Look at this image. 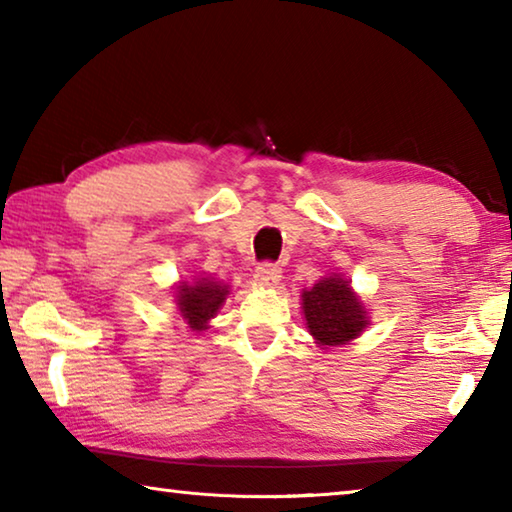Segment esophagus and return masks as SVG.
Wrapping results in <instances>:
<instances>
[{"mask_svg":"<svg viewBox=\"0 0 512 512\" xmlns=\"http://www.w3.org/2000/svg\"><path fill=\"white\" fill-rule=\"evenodd\" d=\"M255 280L266 287H275L282 280V268L273 262H262L255 268Z\"/></svg>","mask_w":512,"mask_h":512,"instance_id":"1","label":"esophagus"}]
</instances>
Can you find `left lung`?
I'll return each instance as SVG.
<instances>
[{
	"mask_svg": "<svg viewBox=\"0 0 512 512\" xmlns=\"http://www.w3.org/2000/svg\"><path fill=\"white\" fill-rule=\"evenodd\" d=\"M309 334L320 345H343L366 327V311L341 277H325L302 293Z\"/></svg>",
	"mask_w": 512,
	"mask_h": 512,
	"instance_id": "obj_1",
	"label": "left lung"
}]
</instances>
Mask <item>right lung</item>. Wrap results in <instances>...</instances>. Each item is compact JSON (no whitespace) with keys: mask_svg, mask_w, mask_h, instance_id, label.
Here are the masks:
<instances>
[{"mask_svg":"<svg viewBox=\"0 0 512 512\" xmlns=\"http://www.w3.org/2000/svg\"><path fill=\"white\" fill-rule=\"evenodd\" d=\"M225 296H228V289L221 287V284L210 282V280H198L196 284H180L178 287V309L187 325L192 327V332H203L207 329V320H210L216 309L223 305Z\"/></svg>","mask_w":512,"mask_h":512,"instance_id":"add662e5","label":"right lung"}]
</instances>
